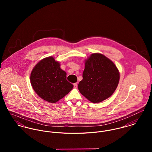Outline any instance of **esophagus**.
<instances>
[{
  "mask_svg": "<svg viewBox=\"0 0 152 152\" xmlns=\"http://www.w3.org/2000/svg\"><path fill=\"white\" fill-rule=\"evenodd\" d=\"M74 88H77V83L74 84Z\"/></svg>",
  "mask_w": 152,
  "mask_h": 152,
  "instance_id": "34e87169",
  "label": "esophagus"
}]
</instances>
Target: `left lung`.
I'll return each instance as SVG.
<instances>
[{"mask_svg": "<svg viewBox=\"0 0 152 152\" xmlns=\"http://www.w3.org/2000/svg\"><path fill=\"white\" fill-rule=\"evenodd\" d=\"M83 78L78 84L79 91L91 102L97 103L114 92L119 83V72L107 57L95 53L86 61Z\"/></svg>", "mask_w": 152, "mask_h": 152, "instance_id": "obj_1", "label": "left lung"}]
</instances>
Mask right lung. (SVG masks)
<instances>
[{
    "mask_svg": "<svg viewBox=\"0 0 152 152\" xmlns=\"http://www.w3.org/2000/svg\"><path fill=\"white\" fill-rule=\"evenodd\" d=\"M53 57L45 58L31 71L30 82L36 94L44 100L55 103L73 88L66 80V74Z\"/></svg>",
    "mask_w": 152,
    "mask_h": 152,
    "instance_id": "add662e5",
    "label": "right lung"
}]
</instances>
